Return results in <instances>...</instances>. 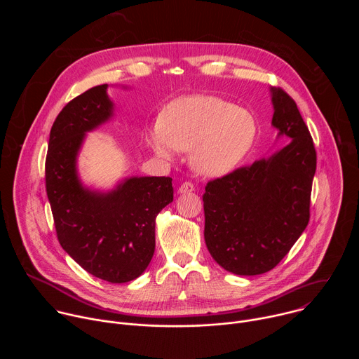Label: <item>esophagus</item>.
<instances>
[{
  "instance_id": "obj_1",
  "label": "esophagus",
  "mask_w": 359,
  "mask_h": 359,
  "mask_svg": "<svg viewBox=\"0 0 359 359\" xmlns=\"http://www.w3.org/2000/svg\"><path fill=\"white\" fill-rule=\"evenodd\" d=\"M194 190V186L191 184V183H189V182H184L180 187H179V193L180 194H186V193H191Z\"/></svg>"
}]
</instances>
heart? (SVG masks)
Here are the masks:
<instances>
[{
    "label": "heart",
    "mask_w": 359,
    "mask_h": 359,
    "mask_svg": "<svg viewBox=\"0 0 359 359\" xmlns=\"http://www.w3.org/2000/svg\"><path fill=\"white\" fill-rule=\"evenodd\" d=\"M254 115L217 96L180 97L163 111L147 133V143L162 159L176 150L190 151V165L201 176L222 177L236 170L257 137Z\"/></svg>",
    "instance_id": "obj_1"
}]
</instances>
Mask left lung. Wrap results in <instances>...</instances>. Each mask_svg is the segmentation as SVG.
<instances>
[{
  "mask_svg": "<svg viewBox=\"0 0 359 359\" xmlns=\"http://www.w3.org/2000/svg\"><path fill=\"white\" fill-rule=\"evenodd\" d=\"M271 125L283 149L251 166L209 182L203 194L204 240L215 262L237 276L273 270L310 220L317 155L290 95L270 88Z\"/></svg>",
  "mask_w": 359,
  "mask_h": 359,
  "instance_id": "left-lung-1",
  "label": "left lung"
}]
</instances>
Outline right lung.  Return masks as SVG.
Instances as JSON below:
<instances>
[{"mask_svg": "<svg viewBox=\"0 0 359 359\" xmlns=\"http://www.w3.org/2000/svg\"><path fill=\"white\" fill-rule=\"evenodd\" d=\"M114 111L108 83L69 102L49 133L45 182L62 248L89 274L121 284L147 269L156 216L173 201V186L156 176L126 177L111 190L82 183L78 156L86 133L109 122Z\"/></svg>", "mask_w": 359, "mask_h": 359, "instance_id": "obj_1", "label": "right lung"}]
</instances>
